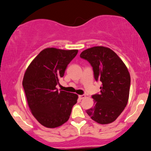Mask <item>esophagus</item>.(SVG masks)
Returning <instances> with one entry per match:
<instances>
[{
	"mask_svg": "<svg viewBox=\"0 0 151 151\" xmlns=\"http://www.w3.org/2000/svg\"><path fill=\"white\" fill-rule=\"evenodd\" d=\"M86 96L85 94H81V95H78V98L80 99H83L84 98H85Z\"/></svg>",
	"mask_w": 151,
	"mask_h": 151,
	"instance_id": "esophagus-1",
	"label": "esophagus"
}]
</instances>
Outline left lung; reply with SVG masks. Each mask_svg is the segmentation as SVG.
I'll return each mask as SVG.
<instances>
[{
    "instance_id": "8db88e82",
    "label": "left lung",
    "mask_w": 151,
    "mask_h": 151,
    "mask_svg": "<svg viewBox=\"0 0 151 151\" xmlns=\"http://www.w3.org/2000/svg\"><path fill=\"white\" fill-rule=\"evenodd\" d=\"M80 57L91 64L94 79L102 83L100 93L92 95L94 106L86 110V113L99 124L111 123L123 111L129 100V70L119 56L106 47L88 48Z\"/></svg>"
}]
</instances>
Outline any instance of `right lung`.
<instances>
[{
    "label": "right lung",
    "mask_w": 151,
    "mask_h": 151,
    "mask_svg": "<svg viewBox=\"0 0 151 151\" xmlns=\"http://www.w3.org/2000/svg\"><path fill=\"white\" fill-rule=\"evenodd\" d=\"M78 50L47 48L30 64L22 86L33 116L43 126L55 128L68 121L78 95L56 88Z\"/></svg>",
    "instance_id": "add662e5"
}]
</instances>
